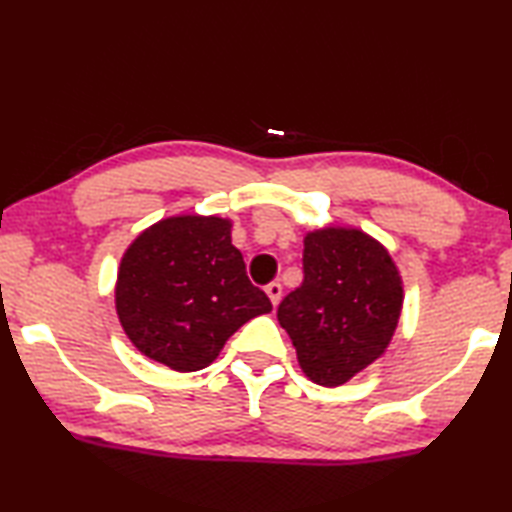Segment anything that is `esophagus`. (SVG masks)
I'll return each instance as SVG.
<instances>
[{
  "label": "esophagus",
  "mask_w": 512,
  "mask_h": 512,
  "mask_svg": "<svg viewBox=\"0 0 512 512\" xmlns=\"http://www.w3.org/2000/svg\"><path fill=\"white\" fill-rule=\"evenodd\" d=\"M266 293H268V298H271L273 305H277V302H280V298H282V284L280 282H271L266 287Z\"/></svg>",
  "instance_id": "34e87169"
}]
</instances>
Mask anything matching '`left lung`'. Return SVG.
I'll use <instances>...</instances> for the list:
<instances>
[{"label":"left lung","mask_w":512,"mask_h":512,"mask_svg":"<svg viewBox=\"0 0 512 512\" xmlns=\"http://www.w3.org/2000/svg\"><path fill=\"white\" fill-rule=\"evenodd\" d=\"M305 280L277 307L298 363L320 386H341L386 352L404 289L391 253L359 228L325 225L305 235Z\"/></svg>","instance_id":"8db88e82"}]
</instances>
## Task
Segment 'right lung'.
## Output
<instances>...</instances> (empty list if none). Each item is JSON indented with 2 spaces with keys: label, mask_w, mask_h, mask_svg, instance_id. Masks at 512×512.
I'll use <instances>...</instances> for the list:
<instances>
[{
  "label": "right lung",
  "mask_w": 512,
  "mask_h": 512,
  "mask_svg": "<svg viewBox=\"0 0 512 512\" xmlns=\"http://www.w3.org/2000/svg\"><path fill=\"white\" fill-rule=\"evenodd\" d=\"M230 232V219L178 214L149 225L126 248L115 307L144 357L178 372L203 370L241 325L273 309L250 284Z\"/></svg>",
  "instance_id": "add662e5"
}]
</instances>
